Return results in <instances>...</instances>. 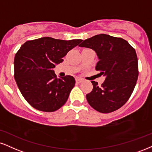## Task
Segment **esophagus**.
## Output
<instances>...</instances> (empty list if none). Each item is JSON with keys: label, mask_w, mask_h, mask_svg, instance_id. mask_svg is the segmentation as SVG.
I'll return each mask as SVG.
<instances>
[{"label": "esophagus", "mask_w": 152, "mask_h": 152, "mask_svg": "<svg viewBox=\"0 0 152 152\" xmlns=\"http://www.w3.org/2000/svg\"><path fill=\"white\" fill-rule=\"evenodd\" d=\"M76 83H81V82H83V80L82 79V78H76Z\"/></svg>", "instance_id": "1"}]
</instances>
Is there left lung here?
I'll use <instances>...</instances> for the list:
<instances>
[{
    "label": "left lung",
    "mask_w": 152,
    "mask_h": 152,
    "mask_svg": "<svg viewBox=\"0 0 152 152\" xmlns=\"http://www.w3.org/2000/svg\"><path fill=\"white\" fill-rule=\"evenodd\" d=\"M81 47L96 52L99 61L96 70L105 76L99 86L91 81L93 91L86 99L93 108L109 113L120 108L129 100L138 78V60L135 49L124 39L100 34L85 39Z\"/></svg>",
    "instance_id": "1"
}]
</instances>
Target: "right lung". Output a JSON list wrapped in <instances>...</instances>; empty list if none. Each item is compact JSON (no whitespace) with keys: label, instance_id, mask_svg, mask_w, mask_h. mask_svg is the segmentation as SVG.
<instances>
[{"label":"right lung","instance_id":"right-lung-1","mask_svg":"<svg viewBox=\"0 0 152 152\" xmlns=\"http://www.w3.org/2000/svg\"><path fill=\"white\" fill-rule=\"evenodd\" d=\"M82 39L61 40L45 37L22 45L15 56L14 78L18 88L31 106L54 112L64 105L75 86V78H57L53 69Z\"/></svg>","mask_w":152,"mask_h":152}]
</instances>
